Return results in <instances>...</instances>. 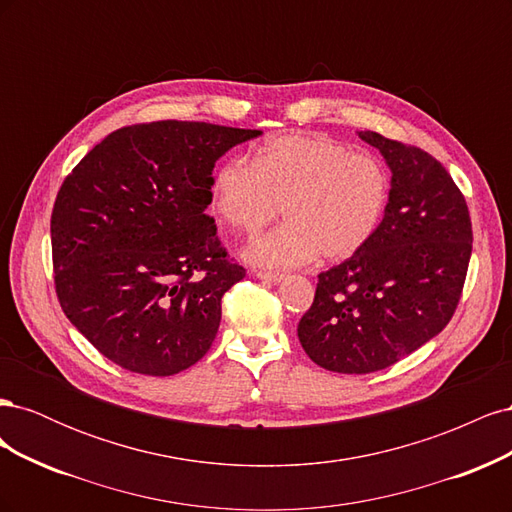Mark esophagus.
<instances>
[{
	"label": "esophagus",
	"instance_id": "obj_1",
	"mask_svg": "<svg viewBox=\"0 0 512 512\" xmlns=\"http://www.w3.org/2000/svg\"><path fill=\"white\" fill-rule=\"evenodd\" d=\"M256 277H258V280H262V282H269V284H277V282H282V280H284V275H282V273H275V271H262V269H258V271H256Z\"/></svg>",
	"mask_w": 512,
	"mask_h": 512
}]
</instances>
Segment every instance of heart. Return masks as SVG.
Returning a JSON list of instances; mask_svg holds the SVG:
<instances>
[{
    "label": "heart",
    "mask_w": 512,
    "mask_h": 512,
    "mask_svg": "<svg viewBox=\"0 0 512 512\" xmlns=\"http://www.w3.org/2000/svg\"><path fill=\"white\" fill-rule=\"evenodd\" d=\"M386 164L371 153L312 134L262 143L252 162L224 160L211 177V209L241 235H256L280 213L286 222L247 245L258 267L286 269L320 254L337 262L376 235L391 200Z\"/></svg>",
    "instance_id": "obj_1"
}]
</instances>
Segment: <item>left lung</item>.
<instances>
[{"mask_svg": "<svg viewBox=\"0 0 512 512\" xmlns=\"http://www.w3.org/2000/svg\"><path fill=\"white\" fill-rule=\"evenodd\" d=\"M393 173L384 220L371 241L318 275L299 342L316 365L371 374L436 337L459 305L472 256L468 203L427 151L359 132Z\"/></svg>", "mask_w": 512, "mask_h": 512, "instance_id": "1", "label": "left lung"}]
</instances>
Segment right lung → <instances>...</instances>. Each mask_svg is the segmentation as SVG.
<instances>
[{"mask_svg":"<svg viewBox=\"0 0 512 512\" xmlns=\"http://www.w3.org/2000/svg\"><path fill=\"white\" fill-rule=\"evenodd\" d=\"M258 134L205 121L134 123L61 183L51 215L55 292L108 361L173 376L211 348L222 297L245 277L205 213L213 166Z\"/></svg>","mask_w":512,"mask_h":512,"instance_id":"add662e5","label":"right lung"}]
</instances>
